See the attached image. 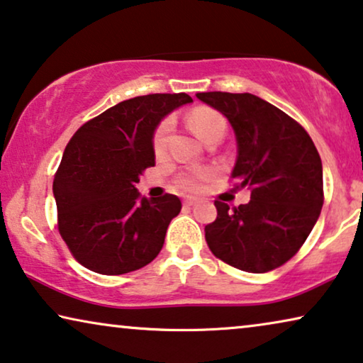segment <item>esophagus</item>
<instances>
[{
	"mask_svg": "<svg viewBox=\"0 0 363 363\" xmlns=\"http://www.w3.org/2000/svg\"><path fill=\"white\" fill-rule=\"evenodd\" d=\"M197 202H199L197 199H194V197H189V199H186V201H184V206H186V207H194V206H196Z\"/></svg>",
	"mask_w": 363,
	"mask_h": 363,
	"instance_id": "obj_1",
	"label": "esophagus"
}]
</instances>
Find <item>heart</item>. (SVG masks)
Here are the masks:
<instances>
[{"mask_svg": "<svg viewBox=\"0 0 363 363\" xmlns=\"http://www.w3.org/2000/svg\"><path fill=\"white\" fill-rule=\"evenodd\" d=\"M187 123L191 126V130L196 133L199 140L203 143L211 140V138L216 135H223L227 126L223 116L220 113H217L216 110H211V108L192 110L191 113L187 115ZM169 130H171L169 120H164L160 126H157L155 138H152V150H155L156 156L164 155ZM211 177H212V172L207 169L191 171L179 177V186L184 189V191H199V189H202L203 182L211 181Z\"/></svg>", "mask_w": 363, "mask_h": 363, "instance_id": "heart-1", "label": "heart"}]
</instances>
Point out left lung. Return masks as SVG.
Wrapping results in <instances>:
<instances>
[{"label": "left lung", "mask_w": 363, "mask_h": 363, "mask_svg": "<svg viewBox=\"0 0 363 363\" xmlns=\"http://www.w3.org/2000/svg\"><path fill=\"white\" fill-rule=\"evenodd\" d=\"M196 96L225 116L237 140L232 179L250 202L216 201L206 225L208 248L242 272L267 273L293 258L323 208V162L299 123L252 94L202 91Z\"/></svg>", "instance_id": "left-lung-1"}]
</instances>
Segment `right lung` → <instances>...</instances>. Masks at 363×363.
I'll return each instance as SVG.
<instances>
[{
	"label": "right lung",
	"instance_id": "add662e5",
	"mask_svg": "<svg viewBox=\"0 0 363 363\" xmlns=\"http://www.w3.org/2000/svg\"><path fill=\"white\" fill-rule=\"evenodd\" d=\"M187 104V94L135 96L86 121L70 138L52 192L59 232L85 268L125 274L161 252L181 201L172 194L141 199L135 186L143 171L155 166L157 125Z\"/></svg>",
	"mask_w": 363,
	"mask_h": 363
}]
</instances>
